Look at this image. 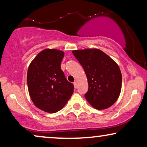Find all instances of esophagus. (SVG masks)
Listing matches in <instances>:
<instances>
[{
  "label": "esophagus",
  "mask_w": 147,
  "mask_h": 147,
  "mask_svg": "<svg viewBox=\"0 0 147 147\" xmlns=\"http://www.w3.org/2000/svg\"><path fill=\"white\" fill-rule=\"evenodd\" d=\"M74 88H78V82H74Z\"/></svg>",
  "instance_id": "1"
}]
</instances>
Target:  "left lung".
<instances>
[{
  "instance_id": "obj_1",
  "label": "left lung",
  "mask_w": 147,
  "mask_h": 147,
  "mask_svg": "<svg viewBox=\"0 0 147 147\" xmlns=\"http://www.w3.org/2000/svg\"><path fill=\"white\" fill-rule=\"evenodd\" d=\"M72 53L83 67L87 77L86 100L98 110L106 109L113 105L122 88V74L118 64L98 49L74 50Z\"/></svg>"
}]
</instances>
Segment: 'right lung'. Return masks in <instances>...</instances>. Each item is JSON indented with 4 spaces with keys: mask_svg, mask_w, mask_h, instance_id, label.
Returning <instances> with one entry per match:
<instances>
[{
    "mask_svg": "<svg viewBox=\"0 0 147 147\" xmlns=\"http://www.w3.org/2000/svg\"><path fill=\"white\" fill-rule=\"evenodd\" d=\"M64 52L45 49L37 54L28 68L27 81L32 102L48 113L63 108L74 92V85L61 69Z\"/></svg>",
    "mask_w": 147,
    "mask_h": 147,
    "instance_id": "add662e5",
    "label": "right lung"
}]
</instances>
